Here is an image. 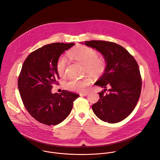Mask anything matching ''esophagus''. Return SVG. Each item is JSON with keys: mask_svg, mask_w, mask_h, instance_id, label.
Wrapping results in <instances>:
<instances>
[{"mask_svg": "<svg viewBox=\"0 0 160 160\" xmlns=\"http://www.w3.org/2000/svg\"><path fill=\"white\" fill-rule=\"evenodd\" d=\"M88 94H89L88 92H82V93H80V96H87Z\"/></svg>", "mask_w": 160, "mask_h": 160, "instance_id": "esophagus-1", "label": "esophagus"}]
</instances>
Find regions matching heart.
<instances>
[{
    "mask_svg": "<svg viewBox=\"0 0 160 160\" xmlns=\"http://www.w3.org/2000/svg\"><path fill=\"white\" fill-rule=\"evenodd\" d=\"M71 58L84 64V72L91 76L97 77L102 75L106 68V60L99 57L98 53L94 49L81 46L68 53ZM67 59L62 56L59 58L56 63V70L60 77H64L66 74ZM90 78L85 77L80 79L69 78L65 81L64 86L66 89L74 92H83L90 83Z\"/></svg>",
    "mask_w": 160,
    "mask_h": 160,
    "instance_id": "heart-1",
    "label": "heart"
}]
</instances>
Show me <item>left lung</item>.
<instances>
[{"label":"left lung","instance_id":"1","mask_svg":"<svg viewBox=\"0 0 160 160\" xmlns=\"http://www.w3.org/2000/svg\"><path fill=\"white\" fill-rule=\"evenodd\" d=\"M85 45L99 51L107 63L105 72L95 83L105 89L99 93L100 99L92 105V110L105 122H120L133 111L141 95L142 78L138 64L115 42L90 40ZM107 87L110 88L108 94L105 93Z\"/></svg>","mask_w":160,"mask_h":160}]
</instances>
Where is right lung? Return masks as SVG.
I'll return each instance as SVG.
<instances>
[{
  "mask_svg": "<svg viewBox=\"0 0 160 160\" xmlns=\"http://www.w3.org/2000/svg\"><path fill=\"white\" fill-rule=\"evenodd\" d=\"M74 43H52L34 51L26 58L18 81L19 92L25 108L38 122L56 125L70 113L73 102L80 96L67 90L52 94L53 85H58L56 63L59 56Z\"/></svg>",
  "mask_w": 160,
  "mask_h": 160,
  "instance_id": "right-lung-1",
  "label": "right lung"
}]
</instances>
